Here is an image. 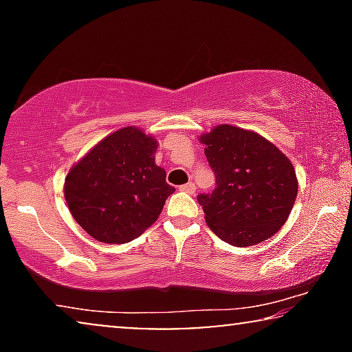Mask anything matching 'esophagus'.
<instances>
[{"label":"esophagus","instance_id":"obj_1","mask_svg":"<svg viewBox=\"0 0 352 352\" xmlns=\"http://www.w3.org/2000/svg\"><path fill=\"white\" fill-rule=\"evenodd\" d=\"M179 190L181 192H187V194H194V192H195V184H194V182H187V184L179 186Z\"/></svg>","mask_w":352,"mask_h":352}]
</instances>
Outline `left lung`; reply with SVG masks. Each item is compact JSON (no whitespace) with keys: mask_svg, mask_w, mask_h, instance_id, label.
Masks as SVG:
<instances>
[{"mask_svg":"<svg viewBox=\"0 0 352 352\" xmlns=\"http://www.w3.org/2000/svg\"><path fill=\"white\" fill-rule=\"evenodd\" d=\"M216 175L211 195L197 197L205 221L221 240L252 247L287 223L298 194L295 168L261 134L218 124L200 136Z\"/></svg>","mask_w":352,"mask_h":352,"instance_id":"obj_1","label":"left lung"}]
</instances>
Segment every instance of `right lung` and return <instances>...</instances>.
<instances>
[{
    "mask_svg": "<svg viewBox=\"0 0 352 352\" xmlns=\"http://www.w3.org/2000/svg\"><path fill=\"white\" fill-rule=\"evenodd\" d=\"M158 142L124 126L81 157L64 182L72 216L102 243H126L155 223L175 187L155 163Z\"/></svg>",
    "mask_w": 352,
    "mask_h": 352,
    "instance_id": "1",
    "label": "right lung"
}]
</instances>
